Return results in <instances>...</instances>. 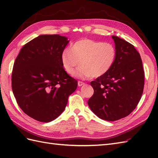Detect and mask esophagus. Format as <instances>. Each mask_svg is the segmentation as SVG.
Returning <instances> with one entry per match:
<instances>
[{
    "label": "esophagus",
    "instance_id": "esophagus-1",
    "mask_svg": "<svg viewBox=\"0 0 158 158\" xmlns=\"http://www.w3.org/2000/svg\"><path fill=\"white\" fill-rule=\"evenodd\" d=\"M85 84V83H83V82H82V81H78V86H82V85H84Z\"/></svg>",
    "mask_w": 158,
    "mask_h": 158
}]
</instances>
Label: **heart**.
<instances>
[{
  "instance_id": "b5f03b06",
  "label": "heart",
  "mask_w": 158,
  "mask_h": 158,
  "mask_svg": "<svg viewBox=\"0 0 158 158\" xmlns=\"http://www.w3.org/2000/svg\"><path fill=\"white\" fill-rule=\"evenodd\" d=\"M116 55V49L112 43L83 39L76 41L71 49H64L61 60L64 69L69 75H73L80 62L81 66L75 76L82 79L96 78L109 71Z\"/></svg>"
}]
</instances>
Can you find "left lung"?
Wrapping results in <instances>:
<instances>
[{"label": "left lung", "mask_w": 158, "mask_h": 158, "mask_svg": "<svg viewBox=\"0 0 158 158\" xmlns=\"http://www.w3.org/2000/svg\"><path fill=\"white\" fill-rule=\"evenodd\" d=\"M116 59L108 73L90 84L94 90L88 104L99 118L116 121L132 113L139 102L145 84L142 60L134 45L112 36Z\"/></svg>", "instance_id": "obj_1"}]
</instances>
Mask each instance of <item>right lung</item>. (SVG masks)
<instances>
[{"instance_id":"1","label":"right lung","mask_w":158,"mask_h":158,"mask_svg":"<svg viewBox=\"0 0 158 158\" xmlns=\"http://www.w3.org/2000/svg\"><path fill=\"white\" fill-rule=\"evenodd\" d=\"M69 42L58 35H40L20 50L11 75L19 106L32 118L49 122L61 114L77 81L66 73L61 55Z\"/></svg>"}]
</instances>
